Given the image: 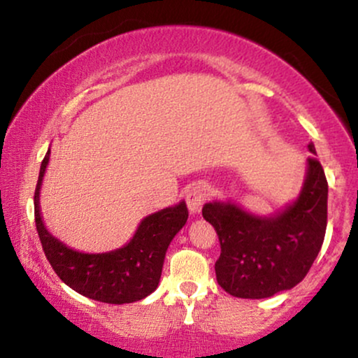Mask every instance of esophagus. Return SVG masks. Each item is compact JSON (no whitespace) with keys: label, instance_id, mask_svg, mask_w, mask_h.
I'll list each match as a JSON object with an SVG mask.
<instances>
[{"label":"esophagus","instance_id":"esophagus-1","mask_svg":"<svg viewBox=\"0 0 358 358\" xmlns=\"http://www.w3.org/2000/svg\"><path fill=\"white\" fill-rule=\"evenodd\" d=\"M208 196V190H207V185L203 183H195L193 187H190V190L187 192V205H188V210L192 213H199L202 210L205 200Z\"/></svg>","mask_w":358,"mask_h":358}]
</instances>
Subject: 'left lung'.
Instances as JSON below:
<instances>
[{
    "instance_id": "left-lung-1",
    "label": "left lung",
    "mask_w": 358,
    "mask_h": 358,
    "mask_svg": "<svg viewBox=\"0 0 358 358\" xmlns=\"http://www.w3.org/2000/svg\"><path fill=\"white\" fill-rule=\"evenodd\" d=\"M308 150L316 155L315 145ZM328 183L322 163L308 158L299 196L273 217H257L232 202L205 203L202 215L220 241L217 282L237 298H269L303 281L327 231Z\"/></svg>"
}]
</instances>
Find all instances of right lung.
Returning a JSON list of instances; mask_svg holds the SVG:
<instances>
[{
	"label": "right lung",
	"mask_w": 358,
	"mask_h": 358,
	"mask_svg": "<svg viewBox=\"0 0 358 358\" xmlns=\"http://www.w3.org/2000/svg\"><path fill=\"white\" fill-rule=\"evenodd\" d=\"M48 158L50 150L45 155L36 183L35 224L45 256L57 276L82 296L109 305L134 303L153 293L162 278L168 245L187 224L188 208L185 202L143 219L124 248L102 254L79 252L55 239L40 215V185Z\"/></svg>",
	"instance_id": "right-lung-1"
}]
</instances>
